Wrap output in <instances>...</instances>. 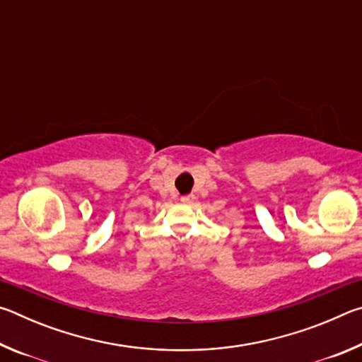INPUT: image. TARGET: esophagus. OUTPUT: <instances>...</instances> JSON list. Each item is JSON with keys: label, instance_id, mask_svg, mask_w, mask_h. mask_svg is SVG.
<instances>
[{"label": "esophagus", "instance_id": "34e87169", "mask_svg": "<svg viewBox=\"0 0 362 362\" xmlns=\"http://www.w3.org/2000/svg\"><path fill=\"white\" fill-rule=\"evenodd\" d=\"M194 201V194H185V196H182V203L183 204H192Z\"/></svg>", "mask_w": 362, "mask_h": 362}]
</instances>
